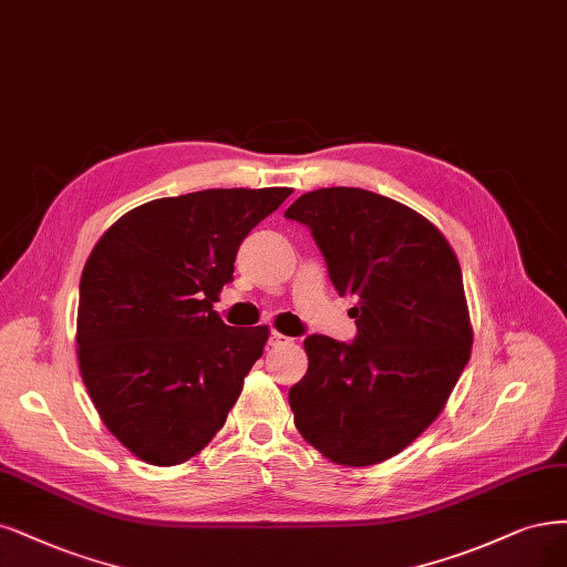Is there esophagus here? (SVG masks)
I'll use <instances>...</instances> for the list:
<instances>
[{"instance_id":"1","label":"esophagus","mask_w":567,"mask_h":567,"mask_svg":"<svg viewBox=\"0 0 567 567\" xmlns=\"http://www.w3.org/2000/svg\"><path fill=\"white\" fill-rule=\"evenodd\" d=\"M269 344H271V347H284V344H292V338H288V336H284V333H279V330H271V336H269Z\"/></svg>"}]
</instances>
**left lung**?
I'll return each mask as SVG.
<instances>
[{
	"instance_id": "1",
	"label": "left lung",
	"mask_w": 567,
	"mask_h": 567,
	"mask_svg": "<svg viewBox=\"0 0 567 567\" xmlns=\"http://www.w3.org/2000/svg\"><path fill=\"white\" fill-rule=\"evenodd\" d=\"M321 248L359 336L305 340L307 373L288 401L302 439L342 466L399 455L432 424L472 357L462 269L417 210L359 187H323L290 204Z\"/></svg>"
}]
</instances>
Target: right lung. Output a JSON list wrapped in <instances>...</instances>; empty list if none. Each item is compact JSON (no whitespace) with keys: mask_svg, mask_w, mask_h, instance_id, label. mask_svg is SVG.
Wrapping results in <instances>:
<instances>
[{"mask_svg":"<svg viewBox=\"0 0 567 567\" xmlns=\"http://www.w3.org/2000/svg\"><path fill=\"white\" fill-rule=\"evenodd\" d=\"M290 187L202 189L116 220L82 271L76 359L97 415L154 466L183 464L216 436L269 328H231L213 302L246 234Z\"/></svg>","mask_w":567,"mask_h":567,"instance_id":"obj_1","label":"right lung"}]
</instances>
